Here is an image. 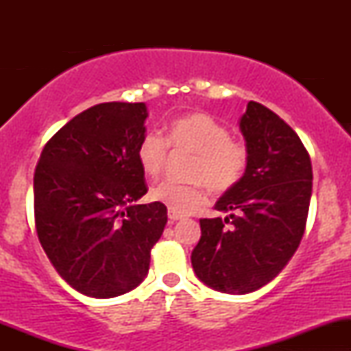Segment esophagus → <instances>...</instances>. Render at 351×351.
Segmentation results:
<instances>
[{
  "mask_svg": "<svg viewBox=\"0 0 351 351\" xmlns=\"http://www.w3.org/2000/svg\"><path fill=\"white\" fill-rule=\"evenodd\" d=\"M168 217H170V221H171V223H176V221H178V219H181V217H183V216H181V215H178V213H173V211H168Z\"/></svg>",
  "mask_w": 351,
  "mask_h": 351,
  "instance_id": "esophagus-1",
  "label": "esophagus"
}]
</instances>
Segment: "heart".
Wrapping results in <instances>:
<instances>
[{"label":"heart","mask_w":351,"mask_h":351,"mask_svg":"<svg viewBox=\"0 0 351 351\" xmlns=\"http://www.w3.org/2000/svg\"><path fill=\"white\" fill-rule=\"evenodd\" d=\"M168 145L195 153L188 171V178L193 181L178 183L165 180L150 189V198L178 215L195 211L206 201L204 184L215 195L232 191L244 180L251 163L247 145L231 138L226 125L203 112L173 120L167 138L156 132L142 136L136 158L145 175L152 178L162 175L168 158Z\"/></svg>","instance_id":"b5f03b06"}]
</instances>
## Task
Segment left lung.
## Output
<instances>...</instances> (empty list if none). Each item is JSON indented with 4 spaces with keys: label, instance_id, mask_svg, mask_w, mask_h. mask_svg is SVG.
<instances>
[{
    "label": "left lung",
    "instance_id": "8db88e82",
    "mask_svg": "<svg viewBox=\"0 0 351 351\" xmlns=\"http://www.w3.org/2000/svg\"><path fill=\"white\" fill-rule=\"evenodd\" d=\"M251 163L217 211L199 219L191 264L201 282L224 293H249L269 284L299 247L312 196V163L299 135L263 104L249 102L239 122Z\"/></svg>",
    "mask_w": 351,
    "mask_h": 351
}]
</instances>
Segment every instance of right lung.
I'll return each mask as SVG.
<instances>
[{
	"mask_svg": "<svg viewBox=\"0 0 351 351\" xmlns=\"http://www.w3.org/2000/svg\"><path fill=\"white\" fill-rule=\"evenodd\" d=\"M143 102H106L67 122L43 148L34 171V223L51 264L72 289L110 299L135 289L167 224L148 191L136 148Z\"/></svg>",
	"mask_w": 351,
	"mask_h": 351,
	"instance_id": "right-lung-1",
	"label": "right lung"
}]
</instances>
